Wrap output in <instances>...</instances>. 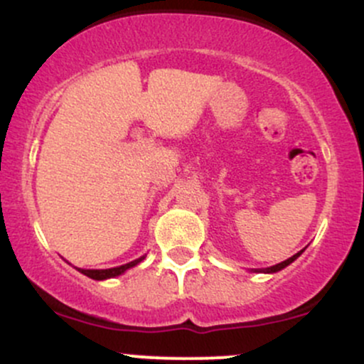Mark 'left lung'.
<instances>
[{"label": "left lung", "instance_id": "obj_1", "mask_svg": "<svg viewBox=\"0 0 364 364\" xmlns=\"http://www.w3.org/2000/svg\"><path fill=\"white\" fill-rule=\"evenodd\" d=\"M302 252H304V250H302ZM302 252L295 253V255H293V257H290V259H288V260L281 262V264H276V265H272V267L265 269V271H264V272H277V271H281V269H284V267H287V265H290V264H291V262H293V260H295V259H296V257H299V255H300V253H302Z\"/></svg>", "mask_w": 364, "mask_h": 364}]
</instances>
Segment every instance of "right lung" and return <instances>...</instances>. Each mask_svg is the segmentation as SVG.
Returning a JSON list of instances; mask_svg holds the SVG:
<instances>
[{"label": "right lung", "instance_id": "right-lung-1", "mask_svg": "<svg viewBox=\"0 0 364 364\" xmlns=\"http://www.w3.org/2000/svg\"><path fill=\"white\" fill-rule=\"evenodd\" d=\"M142 259H144V257H140V259H136L134 262H128V264L119 265V267H112V269H77V271H80L81 274L92 277V279H99L100 281V279H107V277H116V276L123 274L127 269L134 267V265L139 264V262Z\"/></svg>", "mask_w": 364, "mask_h": 364}]
</instances>
